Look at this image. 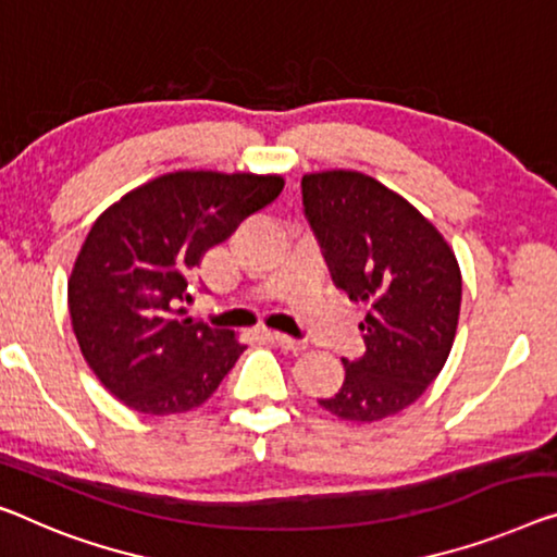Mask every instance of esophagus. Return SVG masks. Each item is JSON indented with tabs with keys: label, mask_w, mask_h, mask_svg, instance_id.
<instances>
[{
	"label": "esophagus",
	"mask_w": 557,
	"mask_h": 557,
	"mask_svg": "<svg viewBox=\"0 0 557 557\" xmlns=\"http://www.w3.org/2000/svg\"><path fill=\"white\" fill-rule=\"evenodd\" d=\"M272 339L282 347V350H289V352H300L305 350V339H297V337H289L285 332H272Z\"/></svg>",
	"instance_id": "esophagus-1"
}]
</instances>
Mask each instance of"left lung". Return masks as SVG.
<instances>
[{
    "label": "left lung",
    "instance_id": "1",
    "mask_svg": "<svg viewBox=\"0 0 557 557\" xmlns=\"http://www.w3.org/2000/svg\"><path fill=\"white\" fill-rule=\"evenodd\" d=\"M302 207L335 287L368 305L364 355L343 360V387L320 405L343 420H383L418 400L450 355L458 260L408 199L368 174H305Z\"/></svg>",
    "mask_w": 557,
    "mask_h": 557
}]
</instances>
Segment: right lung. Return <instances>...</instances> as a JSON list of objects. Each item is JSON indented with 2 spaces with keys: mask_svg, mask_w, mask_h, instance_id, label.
<instances>
[{
  "mask_svg": "<svg viewBox=\"0 0 557 557\" xmlns=\"http://www.w3.org/2000/svg\"><path fill=\"white\" fill-rule=\"evenodd\" d=\"M282 177L172 172L114 202L89 230L70 277L85 360L143 414L202 405L243 355L227 330L180 318L205 250L282 193Z\"/></svg>",
  "mask_w": 557,
  "mask_h": 557,
  "instance_id": "right-lung-1",
  "label": "right lung"
}]
</instances>
